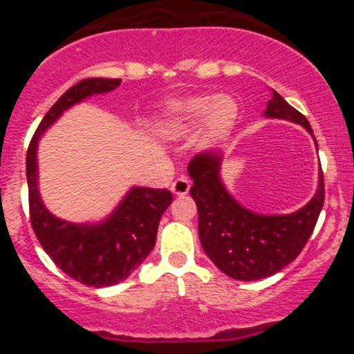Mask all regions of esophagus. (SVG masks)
I'll list each match as a JSON object with an SVG mask.
<instances>
[{
	"mask_svg": "<svg viewBox=\"0 0 354 354\" xmlns=\"http://www.w3.org/2000/svg\"><path fill=\"white\" fill-rule=\"evenodd\" d=\"M171 190H173V194L178 195V197H183V195H187L188 190H190V181L185 176L178 178V180H174V183L171 185Z\"/></svg>",
	"mask_w": 354,
	"mask_h": 354,
	"instance_id": "esophagus-1",
	"label": "esophagus"
}]
</instances>
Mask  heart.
Returning a JSON list of instances; mask_svg holds the SVG:
<instances>
[{
  "label": "heart",
  "mask_w": 354,
  "mask_h": 354,
  "mask_svg": "<svg viewBox=\"0 0 354 354\" xmlns=\"http://www.w3.org/2000/svg\"><path fill=\"white\" fill-rule=\"evenodd\" d=\"M236 114L238 106L231 97L216 99L212 95H195L167 102L164 106L159 128L167 137H178L207 118L212 130L223 131L234 123Z\"/></svg>",
  "instance_id": "1"
}]
</instances>
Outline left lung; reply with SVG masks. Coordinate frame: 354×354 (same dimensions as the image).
<instances>
[{"label":"left lung","mask_w":354,"mask_h":354,"mask_svg":"<svg viewBox=\"0 0 354 354\" xmlns=\"http://www.w3.org/2000/svg\"><path fill=\"white\" fill-rule=\"evenodd\" d=\"M266 114L295 121L312 133L308 120L276 91ZM219 162L217 152H203L188 164L194 180L190 195L198 209V236L203 252L233 279L257 281L274 276L301 253L315 230L326 198L322 169L315 197L303 209L286 216H260L246 210L227 194L219 178Z\"/></svg>","instance_id":"8db88e82"}]
</instances>
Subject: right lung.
<instances>
[{"label": "right lung", "instance_id": "1", "mask_svg": "<svg viewBox=\"0 0 354 354\" xmlns=\"http://www.w3.org/2000/svg\"><path fill=\"white\" fill-rule=\"evenodd\" d=\"M120 78H85L70 87L39 123L27 151L30 224L44 252L71 279L92 288L113 286L127 279L152 252L160 216L173 202L166 188L135 187L113 216L97 226L66 223L53 216L37 192V142L46 128L70 106L92 94L114 91Z\"/></svg>", "mask_w": 354, "mask_h": 354}]
</instances>
